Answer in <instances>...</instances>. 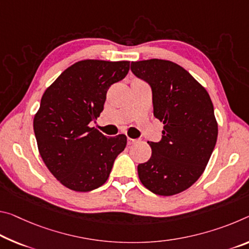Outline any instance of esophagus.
Returning a JSON list of instances; mask_svg holds the SVG:
<instances>
[{
    "label": "esophagus",
    "mask_w": 249,
    "mask_h": 249,
    "mask_svg": "<svg viewBox=\"0 0 249 249\" xmlns=\"http://www.w3.org/2000/svg\"><path fill=\"white\" fill-rule=\"evenodd\" d=\"M136 141H137V140L129 139V137H128V139H127V145H133L134 143H136Z\"/></svg>",
    "instance_id": "obj_1"
}]
</instances>
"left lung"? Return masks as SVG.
<instances>
[{"label": "left lung", "mask_w": 249, "mask_h": 249, "mask_svg": "<svg viewBox=\"0 0 249 249\" xmlns=\"http://www.w3.org/2000/svg\"><path fill=\"white\" fill-rule=\"evenodd\" d=\"M132 73L151 86L154 116L164 124L152 156L137 166L144 186L161 196L178 194L203 174L217 134L214 106L202 85L171 61L132 62Z\"/></svg>", "instance_id": "left-lung-1"}]
</instances>
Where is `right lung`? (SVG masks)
<instances>
[{
  "label": "right lung",
  "instance_id": "add662e5",
  "mask_svg": "<svg viewBox=\"0 0 249 249\" xmlns=\"http://www.w3.org/2000/svg\"><path fill=\"white\" fill-rule=\"evenodd\" d=\"M129 62L81 61L66 69L43 94L33 127L47 168L75 192H89L107 180L127 139L106 137L94 127L104 109L106 93L123 80Z\"/></svg>",
  "mask_w": 249,
  "mask_h": 249
}]
</instances>
